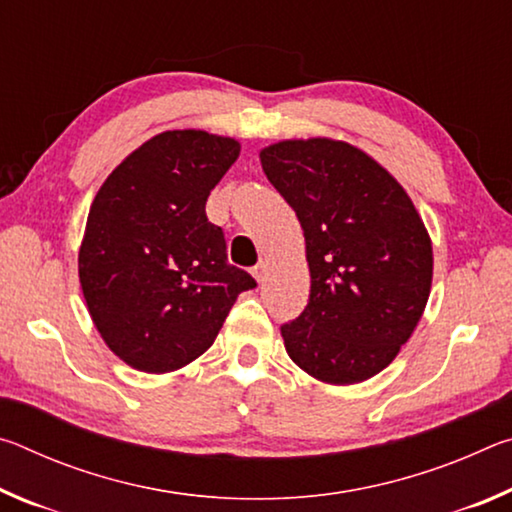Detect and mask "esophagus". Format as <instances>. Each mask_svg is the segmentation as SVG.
<instances>
[{
    "label": "esophagus",
    "mask_w": 512,
    "mask_h": 512,
    "mask_svg": "<svg viewBox=\"0 0 512 512\" xmlns=\"http://www.w3.org/2000/svg\"><path fill=\"white\" fill-rule=\"evenodd\" d=\"M253 275L257 282H264L266 280V262H259L255 268H253Z\"/></svg>",
    "instance_id": "obj_1"
}]
</instances>
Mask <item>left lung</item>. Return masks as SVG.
<instances>
[{
	"instance_id": "obj_1",
	"label": "left lung",
	"mask_w": 512,
	"mask_h": 512,
	"mask_svg": "<svg viewBox=\"0 0 512 512\" xmlns=\"http://www.w3.org/2000/svg\"><path fill=\"white\" fill-rule=\"evenodd\" d=\"M259 158L307 244L309 300L280 327L284 348L327 384L377 375L409 341L431 289V241L411 198L345 142H280Z\"/></svg>"
}]
</instances>
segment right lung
Instances as JSON below:
<instances>
[{
  "label": "right lung",
  "instance_id": "right-lung-1",
  "mask_svg": "<svg viewBox=\"0 0 512 512\" xmlns=\"http://www.w3.org/2000/svg\"><path fill=\"white\" fill-rule=\"evenodd\" d=\"M239 158L230 137L167 131L110 173L90 207L79 275L94 325L128 366L169 372L210 348L241 291L205 203Z\"/></svg>",
  "mask_w": 512,
  "mask_h": 512
}]
</instances>
